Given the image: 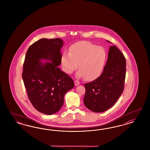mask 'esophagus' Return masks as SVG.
I'll list each match as a JSON object with an SVG mask.
<instances>
[{
    "label": "esophagus",
    "instance_id": "1",
    "mask_svg": "<svg viewBox=\"0 0 150 150\" xmlns=\"http://www.w3.org/2000/svg\"><path fill=\"white\" fill-rule=\"evenodd\" d=\"M74 83H75V86H77V85H79L80 84V82L78 80H75Z\"/></svg>",
    "mask_w": 150,
    "mask_h": 150
}]
</instances>
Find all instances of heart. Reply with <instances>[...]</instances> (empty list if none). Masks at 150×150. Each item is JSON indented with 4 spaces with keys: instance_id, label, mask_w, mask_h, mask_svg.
Here are the masks:
<instances>
[{
    "instance_id": "1",
    "label": "heart",
    "mask_w": 150,
    "mask_h": 150,
    "mask_svg": "<svg viewBox=\"0 0 150 150\" xmlns=\"http://www.w3.org/2000/svg\"><path fill=\"white\" fill-rule=\"evenodd\" d=\"M103 47L88 41L75 43L69 48V53H64L61 57V64L64 72L71 74L77 68L80 70L78 77H85L92 81L98 77L102 72L106 59Z\"/></svg>"
}]
</instances>
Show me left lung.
I'll use <instances>...</instances> for the list:
<instances>
[{"mask_svg":"<svg viewBox=\"0 0 150 150\" xmlns=\"http://www.w3.org/2000/svg\"><path fill=\"white\" fill-rule=\"evenodd\" d=\"M125 75V57L116 46H111L102 74L84 84L85 106L96 113L105 112L113 107L124 91Z\"/></svg>","mask_w":150,"mask_h":150,"instance_id":"1","label":"left lung"}]
</instances>
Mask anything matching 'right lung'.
Listing matches in <instances>:
<instances>
[{
    "label": "right lung",
    "instance_id": "obj_1",
    "mask_svg": "<svg viewBox=\"0 0 150 150\" xmlns=\"http://www.w3.org/2000/svg\"><path fill=\"white\" fill-rule=\"evenodd\" d=\"M63 45L60 38H42L28 48L23 64L22 76L28 98L38 111L47 115L59 111L64 96L74 87L72 78L58 68ZM40 59L51 62L43 64Z\"/></svg>",
    "mask_w": 150,
    "mask_h": 150
}]
</instances>
